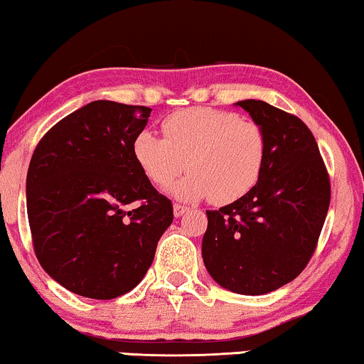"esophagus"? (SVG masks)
<instances>
[{"label": "esophagus", "instance_id": "obj_1", "mask_svg": "<svg viewBox=\"0 0 364 364\" xmlns=\"http://www.w3.org/2000/svg\"><path fill=\"white\" fill-rule=\"evenodd\" d=\"M174 217H181L185 215V213L188 212V207H185V205H179V203H174Z\"/></svg>", "mask_w": 364, "mask_h": 364}]
</instances>
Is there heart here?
Segmentation results:
<instances>
[{"label":"heart","instance_id":"obj_1","mask_svg":"<svg viewBox=\"0 0 364 364\" xmlns=\"http://www.w3.org/2000/svg\"><path fill=\"white\" fill-rule=\"evenodd\" d=\"M164 139L142 130L135 135V163L152 185L166 188L188 168L191 171L173 193L193 201L208 196L213 205H229L256 186L266 161L261 125L234 112L186 108L163 122Z\"/></svg>","mask_w":364,"mask_h":364}]
</instances>
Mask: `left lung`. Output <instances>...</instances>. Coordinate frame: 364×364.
<instances>
[{"label": "left lung", "instance_id": "1", "mask_svg": "<svg viewBox=\"0 0 364 364\" xmlns=\"http://www.w3.org/2000/svg\"><path fill=\"white\" fill-rule=\"evenodd\" d=\"M237 105L264 132V168L246 196L207 210L201 256L220 287L264 295L295 279L314 256L331 181L314 134L299 117L261 100Z\"/></svg>", "mask_w": 364, "mask_h": 364}]
</instances>
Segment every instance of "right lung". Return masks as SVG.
I'll return each instance as SVG.
<instances>
[{
	"label": "right lung",
	"instance_id": "1",
	"mask_svg": "<svg viewBox=\"0 0 364 364\" xmlns=\"http://www.w3.org/2000/svg\"><path fill=\"white\" fill-rule=\"evenodd\" d=\"M152 108L96 100L41 139L27 173L33 251L76 295L112 300L137 287L173 222V203L135 163ZM135 203L132 210L127 204Z\"/></svg>",
	"mask_w": 364,
	"mask_h": 364
}]
</instances>
